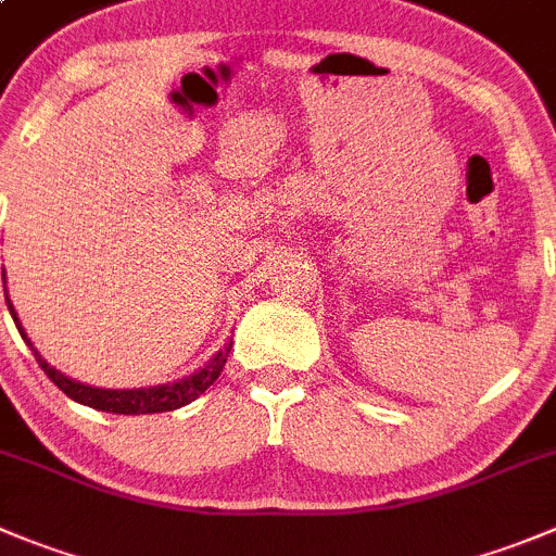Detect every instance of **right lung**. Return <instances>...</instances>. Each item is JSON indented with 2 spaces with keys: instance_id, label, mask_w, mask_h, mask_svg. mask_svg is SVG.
I'll return each instance as SVG.
<instances>
[{
  "instance_id": "1",
  "label": "right lung",
  "mask_w": 556,
  "mask_h": 556,
  "mask_svg": "<svg viewBox=\"0 0 556 556\" xmlns=\"http://www.w3.org/2000/svg\"><path fill=\"white\" fill-rule=\"evenodd\" d=\"M4 300H8V311L10 316H13L15 327H18L21 338H24L26 346L31 349V354H35V361L40 363V368L46 371V377H49L51 382L67 395V399L78 401V404L84 406H92V409H100V412H114V415H155V412H172V409H179V406L190 404V401L199 399V395H202L204 390L220 377V371H224L226 366V357H229L231 352V341H226L202 368H195L193 374L177 379V382L155 384V388H134V390L92 388V384L76 382V379L65 377V374L56 371L54 366H49L43 354L37 352V349L31 346L29 338H26L18 314H15L13 303H10L8 298V289H4Z\"/></svg>"
}]
</instances>
